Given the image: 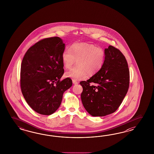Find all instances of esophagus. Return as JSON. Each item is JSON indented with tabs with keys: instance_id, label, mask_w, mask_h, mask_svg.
Listing matches in <instances>:
<instances>
[{
	"instance_id": "1",
	"label": "esophagus",
	"mask_w": 154,
	"mask_h": 154,
	"mask_svg": "<svg viewBox=\"0 0 154 154\" xmlns=\"http://www.w3.org/2000/svg\"><path fill=\"white\" fill-rule=\"evenodd\" d=\"M72 82H73V84H74V85L78 84V82H77V81H76L75 80V79H73V80H72Z\"/></svg>"
}]
</instances>
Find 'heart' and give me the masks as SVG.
Segmentation results:
<instances>
[{
	"label": "heart",
	"instance_id": "obj_1",
	"mask_svg": "<svg viewBox=\"0 0 154 154\" xmlns=\"http://www.w3.org/2000/svg\"><path fill=\"white\" fill-rule=\"evenodd\" d=\"M105 58L106 53L101 48L89 43H75L62 53V63L66 69L77 63L65 72V77L79 81L86 79L88 74L96 75L102 68Z\"/></svg>",
	"mask_w": 154,
	"mask_h": 154
}]
</instances>
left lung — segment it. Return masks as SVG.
Returning a JSON list of instances; mask_svg holds the SVG:
<instances>
[{
	"mask_svg": "<svg viewBox=\"0 0 154 154\" xmlns=\"http://www.w3.org/2000/svg\"><path fill=\"white\" fill-rule=\"evenodd\" d=\"M104 51L106 58L101 70L79 83L83 88L81 98L84 108L94 117L105 116L115 112L129 86V71L125 56L112 46Z\"/></svg>",
	"mask_w": 154,
	"mask_h": 154,
	"instance_id": "left-lung-1",
	"label": "left lung"
}]
</instances>
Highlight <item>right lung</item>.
I'll return each mask as SVG.
<instances>
[{"label": "right lung", "mask_w": 154, "mask_h": 154, "mask_svg": "<svg viewBox=\"0 0 154 154\" xmlns=\"http://www.w3.org/2000/svg\"><path fill=\"white\" fill-rule=\"evenodd\" d=\"M65 43L60 38H48L28 49L21 66V89L26 102L39 114L50 115L60 106L63 95L72 81H60L64 72L61 55Z\"/></svg>", "instance_id": "1"}]
</instances>
